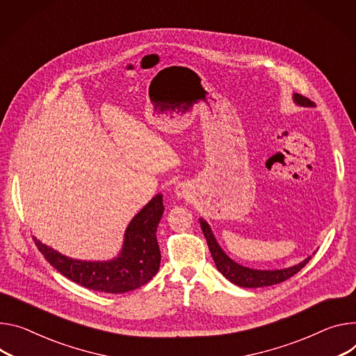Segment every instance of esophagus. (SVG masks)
<instances>
[{"label": "esophagus", "mask_w": 356, "mask_h": 356, "mask_svg": "<svg viewBox=\"0 0 356 356\" xmlns=\"http://www.w3.org/2000/svg\"><path fill=\"white\" fill-rule=\"evenodd\" d=\"M175 195H176V197H179V199H186V197H188V195H190V184H187V183H179L176 187H175Z\"/></svg>", "instance_id": "esophagus-1"}]
</instances>
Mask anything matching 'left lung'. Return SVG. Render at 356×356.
Wrapping results in <instances>:
<instances>
[{"label": "left lung", "instance_id": "left-lung-1", "mask_svg": "<svg viewBox=\"0 0 356 356\" xmlns=\"http://www.w3.org/2000/svg\"><path fill=\"white\" fill-rule=\"evenodd\" d=\"M294 102L297 105L305 106V108L314 106L312 101H309L308 98H305V96H302L300 93H294ZM200 225H202L203 234L207 240V244H209V248H210V252H211V257L216 263L217 270L229 281H232L233 284H236L238 286L260 288V286L280 284V282L291 278L294 274H297L311 260V257H308L302 263H300L294 267H289V268H282V270H254V268L243 267V266L237 264L236 261H233L232 258L221 250V247L218 245V243L216 241V238L213 236L210 225L203 218H200Z\"/></svg>", "mask_w": 356, "mask_h": 356}]
</instances>
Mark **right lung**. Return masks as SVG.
Masks as SVG:
<instances>
[{"label":"right lung","instance_id":"right-lung-1","mask_svg":"<svg viewBox=\"0 0 356 356\" xmlns=\"http://www.w3.org/2000/svg\"><path fill=\"white\" fill-rule=\"evenodd\" d=\"M163 210V196L156 195L129 222L122 251L109 261L74 260L34 240L45 260L63 277L93 291L123 294L145 285L159 271L161 257L156 230Z\"/></svg>","mask_w":356,"mask_h":356}]
</instances>
